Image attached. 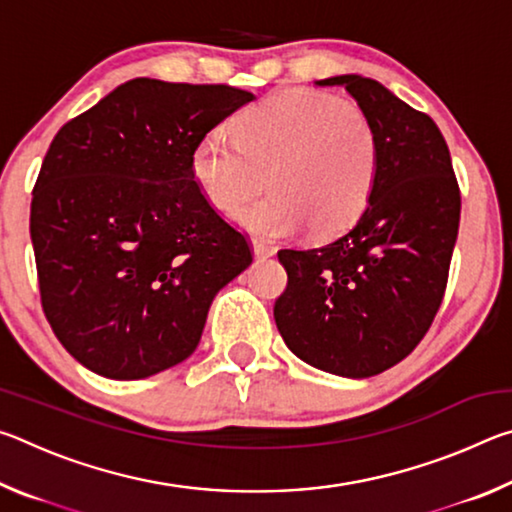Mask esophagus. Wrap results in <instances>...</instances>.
I'll return each instance as SVG.
<instances>
[{"mask_svg": "<svg viewBox=\"0 0 512 512\" xmlns=\"http://www.w3.org/2000/svg\"><path fill=\"white\" fill-rule=\"evenodd\" d=\"M253 253H255L257 259H268V257L275 255V248L264 244V241H257V239H255V241H253Z\"/></svg>", "mask_w": 512, "mask_h": 512, "instance_id": "esophagus-1", "label": "esophagus"}]
</instances>
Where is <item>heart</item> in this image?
Instances as JSON below:
<instances>
[{
	"label": "heart",
	"instance_id": "obj_1",
	"mask_svg": "<svg viewBox=\"0 0 512 512\" xmlns=\"http://www.w3.org/2000/svg\"><path fill=\"white\" fill-rule=\"evenodd\" d=\"M235 142L203 137L192 173L207 203L232 212L266 183L273 194L235 214L262 241L341 235L361 219L379 176V135L361 108L316 90H287L239 112Z\"/></svg>",
	"mask_w": 512,
	"mask_h": 512
}]
</instances>
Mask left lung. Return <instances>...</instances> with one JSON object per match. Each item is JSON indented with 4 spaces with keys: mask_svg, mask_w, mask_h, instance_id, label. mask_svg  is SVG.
Returning a JSON list of instances; mask_svg holds the SVG:
<instances>
[{
    "mask_svg": "<svg viewBox=\"0 0 512 512\" xmlns=\"http://www.w3.org/2000/svg\"><path fill=\"white\" fill-rule=\"evenodd\" d=\"M341 85L379 135V176L361 219L325 246L284 248L273 316L287 348L339 377L379 375L415 350L443 302L461 192L443 133L424 112L359 74Z\"/></svg>",
    "mask_w": 512,
    "mask_h": 512,
    "instance_id": "8db88e82",
    "label": "left lung"
}]
</instances>
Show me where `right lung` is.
Masks as SVG:
<instances>
[{
    "instance_id": "right-lung-1",
    "label": "right lung",
    "mask_w": 512,
    "mask_h": 512,
    "mask_svg": "<svg viewBox=\"0 0 512 512\" xmlns=\"http://www.w3.org/2000/svg\"><path fill=\"white\" fill-rule=\"evenodd\" d=\"M253 99L133 79L56 133L31 241L45 316L88 370L144 379L185 361L216 293L253 264L192 173L196 144Z\"/></svg>"
}]
</instances>
